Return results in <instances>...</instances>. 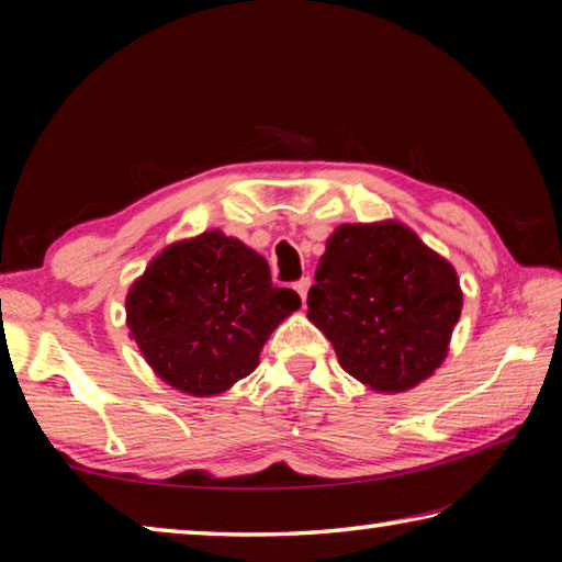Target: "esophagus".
<instances>
[{
    "label": "esophagus",
    "instance_id": "34e87169",
    "mask_svg": "<svg viewBox=\"0 0 562 562\" xmlns=\"http://www.w3.org/2000/svg\"><path fill=\"white\" fill-rule=\"evenodd\" d=\"M310 284H312V280H310V278H300L297 282H294V284H292V288H294V292H297V294H300V297H302V302H304V300H307Z\"/></svg>",
    "mask_w": 562,
    "mask_h": 562
}]
</instances>
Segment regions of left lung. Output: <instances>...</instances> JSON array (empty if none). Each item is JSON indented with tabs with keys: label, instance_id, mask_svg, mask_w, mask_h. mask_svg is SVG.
Here are the masks:
<instances>
[{
	"label": "left lung",
	"instance_id": "8db88e82",
	"mask_svg": "<svg viewBox=\"0 0 562 562\" xmlns=\"http://www.w3.org/2000/svg\"><path fill=\"white\" fill-rule=\"evenodd\" d=\"M461 304L451 265L389 221L337 227L307 294V317L347 374L394 394L441 364Z\"/></svg>",
	"mask_w": 562,
	"mask_h": 562
}]
</instances>
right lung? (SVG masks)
<instances>
[{
    "mask_svg": "<svg viewBox=\"0 0 562 562\" xmlns=\"http://www.w3.org/2000/svg\"><path fill=\"white\" fill-rule=\"evenodd\" d=\"M300 307L262 255L211 231L166 247L126 297L131 337L154 372L193 396L231 389L258 367L270 331Z\"/></svg>",
    "mask_w": 562,
    "mask_h": 562,
    "instance_id": "obj_1",
    "label": "right lung"
}]
</instances>
